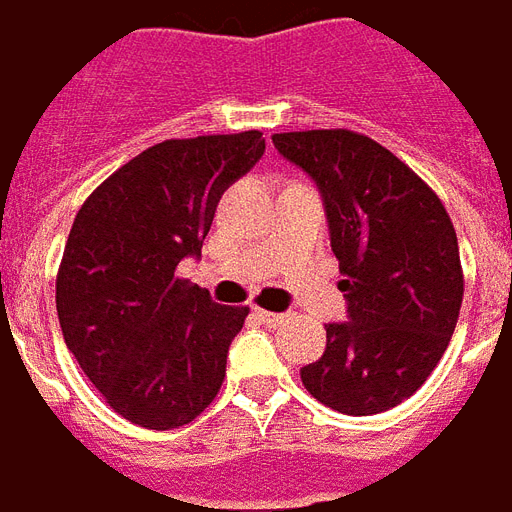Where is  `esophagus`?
<instances>
[{
  "mask_svg": "<svg viewBox=\"0 0 512 512\" xmlns=\"http://www.w3.org/2000/svg\"><path fill=\"white\" fill-rule=\"evenodd\" d=\"M257 318L266 323V326H279V323H285L288 315H282V312H268V310H257Z\"/></svg>",
  "mask_w": 512,
  "mask_h": 512,
  "instance_id": "1",
  "label": "esophagus"
}]
</instances>
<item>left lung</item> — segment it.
Here are the masks:
<instances>
[{
	"label": "left lung",
	"mask_w": 512,
	"mask_h": 512,
	"mask_svg": "<svg viewBox=\"0 0 512 512\" xmlns=\"http://www.w3.org/2000/svg\"><path fill=\"white\" fill-rule=\"evenodd\" d=\"M271 139L321 191L348 301V321L326 326V351L301 367V384L351 417L395 408L428 381L458 323L463 271L450 216L370 136L332 128Z\"/></svg>",
	"instance_id": "1"
}]
</instances>
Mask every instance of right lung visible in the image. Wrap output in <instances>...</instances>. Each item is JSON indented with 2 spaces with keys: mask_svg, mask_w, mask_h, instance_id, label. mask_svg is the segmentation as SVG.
I'll return each mask as SVG.
<instances>
[{
  "mask_svg": "<svg viewBox=\"0 0 512 512\" xmlns=\"http://www.w3.org/2000/svg\"><path fill=\"white\" fill-rule=\"evenodd\" d=\"M266 153L260 131L167 139L117 169L73 219L57 274L68 351L120 417L189 425L224 381L249 307L175 274L200 257L222 194Z\"/></svg>",
  "mask_w": 512,
  "mask_h": 512,
  "instance_id": "1",
  "label": "right lung"
}]
</instances>
